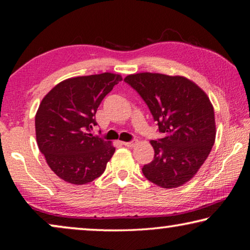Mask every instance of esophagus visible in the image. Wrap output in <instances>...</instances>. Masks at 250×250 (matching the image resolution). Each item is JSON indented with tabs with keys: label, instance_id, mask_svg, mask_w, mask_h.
<instances>
[{
	"label": "esophagus",
	"instance_id": "34e87169",
	"mask_svg": "<svg viewBox=\"0 0 250 250\" xmlns=\"http://www.w3.org/2000/svg\"><path fill=\"white\" fill-rule=\"evenodd\" d=\"M135 143H137V140H132V141H130V142H124V146H128V147H132Z\"/></svg>",
	"mask_w": 250,
	"mask_h": 250
}]
</instances>
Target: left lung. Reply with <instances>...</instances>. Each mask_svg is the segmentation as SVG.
Returning a JSON list of instances; mask_svg holds the SVG:
<instances>
[{"label": "left lung", "mask_w": 250, "mask_h": 250, "mask_svg": "<svg viewBox=\"0 0 250 250\" xmlns=\"http://www.w3.org/2000/svg\"><path fill=\"white\" fill-rule=\"evenodd\" d=\"M149 107L164 138L151 140L154 159L142 167L147 180L175 188L192 180L216 137L214 108L205 91L183 76L139 73L125 78Z\"/></svg>", "instance_id": "left-lung-1"}]
</instances>
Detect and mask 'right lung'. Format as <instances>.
Masks as SVG:
<instances>
[{"mask_svg": "<svg viewBox=\"0 0 250 250\" xmlns=\"http://www.w3.org/2000/svg\"><path fill=\"white\" fill-rule=\"evenodd\" d=\"M122 80L104 73L57 83L40 104L36 141L52 171L67 183L83 185L99 177L112 158V143L94 137L96 112L103 99Z\"/></svg>", "mask_w": 250, "mask_h": 250, "instance_id": "right-lung-1", "label": "right lung"}]
</instances>
